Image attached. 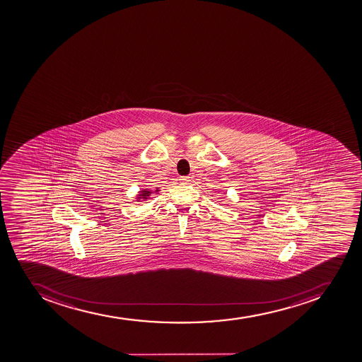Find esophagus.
<instances>
[{"instance_id":"1","label":"esophagus","mask_w":362,"mask_h":362,"mask_svg":"<svg viewBox=\"0 0 362 362\" xmlns=\"http://www.w3.org/2000/svg\"><path fill=\"white\" fill-rule=\"evenodd\" d=\"M180 182H182V184H189V182H191V177H180Z\"/></svg>"}]
</instances>
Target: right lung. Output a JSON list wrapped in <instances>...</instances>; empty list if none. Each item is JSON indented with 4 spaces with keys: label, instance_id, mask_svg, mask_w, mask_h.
<instances>
[{
    "label": "right lung",
    "instance_id": "obj_1",
    "mask_svg": "<svg viewBox=\"0 0 362 362\" xmlns=\"http://www.w3.org/2000/svg\"><path fill=\"white\" fill-rule=\"evenodd\" d=\"M160 189L157 187L156 189H141L139 191L138 194L135 195V202H146L148 199H151V195L154 194V193L160 192Z\"/></svg>",
    "mask_w": 362,
    "mask_h": 362
}]
</instances>
